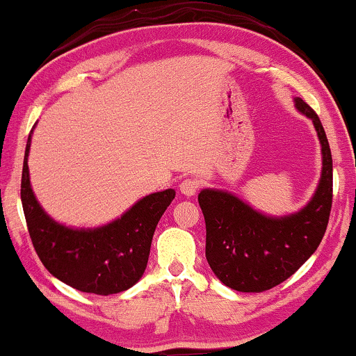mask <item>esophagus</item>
Wrapping results in <instances>:
<instances>
[{"mask_svg": "<svg viewBox=\"0 0 356 356\" xmlns=\"http://www.w3.org/2000/svg\"><path fill=\"white\" fill-rule=\"evenodd\" d=\"M198 186H200L198 179L186 178V179H183L181 183H179V191H181V193L186 195V196H193L196 191H198Z\"/></svg>", "mask_w": 356, "mask_h": 356, "instance_id": "1", "label": "esophagus"}]
</instances>
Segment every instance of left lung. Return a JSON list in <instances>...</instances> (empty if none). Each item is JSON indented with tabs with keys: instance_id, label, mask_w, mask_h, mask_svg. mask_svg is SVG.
<instances>
[{
	"instance_id": "left-lung-1",
	"label": "left lung",
	"mask_w": 356,
	"mask_h": 356,
	"mask_svg": "<svg viewBox=\"0 0 356 356\" xmlns=\"http://www.w3.org/2000/svg\"><path fill=\"white\" fill-rule=\"evenodd\" d=\"M295 108L313 121L321 145V177L315 193L300 211L268 216L238 196L204 188L198 203L207 223V260L223 285L260 293L295 273L318 248L332 211L333 161L315 111L295 98Z\"/></svg>"
}]
</instances>
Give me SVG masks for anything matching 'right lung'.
Segmentation results:
<instances>
[{"instance_id":"1","label":"right lung","mask_w":356,"mask_h":356,"mask_svg":"<svg viewBox=\"0 0 356 356\" xmlns=\"http://www.w3.org/2000/svg\"><path fill=\"white\" fill-rule=\"evenodd\" d=\"M28 136L21 175V203L38 257L44 268L66 285L85 293L113 295L143 277L154 228L175 198V190L156 191L120 218L98 228H71L58 223L38 203L29 183Z\"/></svg>"}]
</instances>
